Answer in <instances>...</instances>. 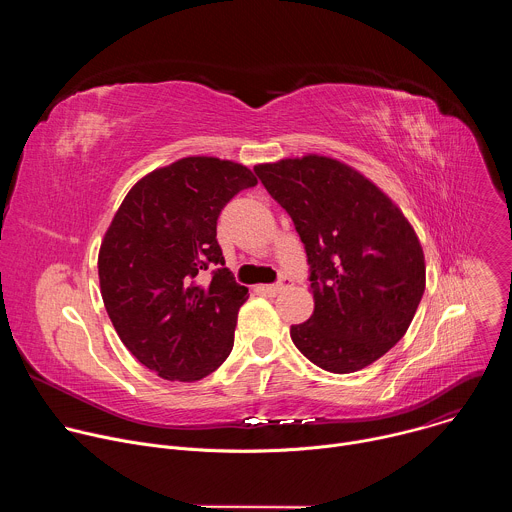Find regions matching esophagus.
Segmentation results:
<instances>
[{
  "mask_svg": "<svg viewBox=\"0 0 512 512\" xmlns=\"http://www.w3.org/2000/svg\"><path fill=\"white\" fill-rule=\"evenodd\" d=\"M291 285V281L289 279H281L279 283H271V285H257V291L259 294H267V296H277V294H281L283 289H287Z\"/></svg>",
  "mask_w": 512,
  "mask_h": 512,
  "instance_id": "obj_1",
  "label": "esophagus"
}]
</instances>
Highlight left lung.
Masks as SVG:
<instances>
[{
  "mask_svg": "<svg viewBox=\"0 0 512 512\" xmlns=\"http://www.w3.org/2000/svg\"><path fill=\"white\" fill-rule=\"evenodd\" d=\"M306 245L314 312L289 328L316 367H369L407 332L425 289V257L403 210L356 168L320 154L255 166Z\"/></svg>",
  "mask_w": 512,
  "mask_h": 512,
  "instance_id": "left-lung-1",
  "label": "left lung"
}]
</instances>
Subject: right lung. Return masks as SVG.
I'll return each mask as SVG.
<instances>
[{"mask_svg": "<svg viewBox=\"0 0 512 512\" xmlns=\"http://www.w3.org/2000/svg\"><path fill=\"white\" fill-rule=\"evenodd\" d=\"M255 184V174L233 160H176L133 184L101 241L99 283L113 328L166 381H200L233 350L249 289L223 267L216 221ZM214 264L213 279L202 282Z\"/></svg>", "mask_w": 512, "mask_h": 512, "instance_id": "add662e5", "label": "right lung"}]
</instances>
